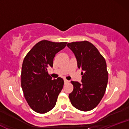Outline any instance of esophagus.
<instances>
[{
  "label": "esophagus",
  "mask_w": 129,
  "mask_h": 129,
  "mask_svg": "<svg viewBox=\"0 0 129 129\" xmlns=\"http://www.w3.org/2000/svg\"><path fill=\"white\" fill-rule=\"evenodd\" d=\"M69 82V81H68L67 79H64V82H65V83H68Z\"/></svg>",
  "instance_id": "34e87169"
}]
</instances>
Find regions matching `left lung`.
<instances>
[{
  "label": "left lung",
  "instance_id": "1",
  "mask_svg": "<svg viewBox=\"0 0 129 129\" xmlns=\"http://www.w3.org/2000/svg\"><path fill=\"white\" fill-rule=\"evenodd\" d=\"M76 57L78 67L82 69L80 83L71 81L73 90L69 97L73 107L87 112L94 109L102 100L108 82L107 64L100 51L88 41L68 43Z\"/></svg>",
  "mask_w": 129,
  "mask_h": 129
}]
</instances>
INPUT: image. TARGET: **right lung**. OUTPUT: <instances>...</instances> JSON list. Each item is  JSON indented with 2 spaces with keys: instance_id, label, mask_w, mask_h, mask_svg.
<instances>
[{
  "instance_id": "obj_1",
  "label": "right lung",
  "mask_w": 129,
  "mask_h": 129,
  "mask_svg": "<svg viewBox=\"0 0 129 129\" xmlns=\"http://www.w3.org/2000/svg\"><path fill=\"white\" fill-rule=\"evenodd\" d=\"M67 42L41 41L28 53L22 67L21 86L25 98L35 112L45 113L55 106L63 85L62 78L53 79L47 69L52 67L56 53Z\"/></svg>"
}]
</instances>
